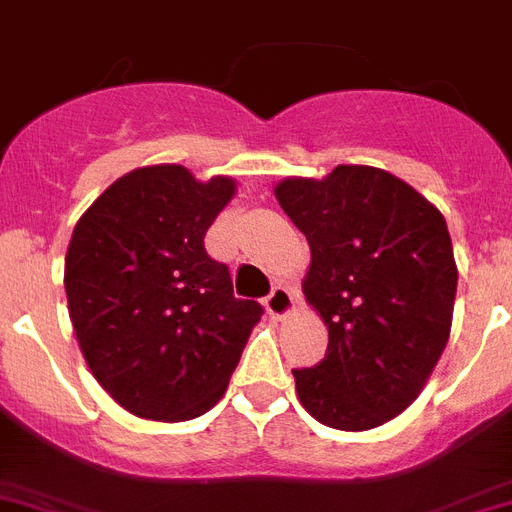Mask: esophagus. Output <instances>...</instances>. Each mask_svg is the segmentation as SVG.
<instances>
[{
  "instance_id": "34e87169",
  "label": "esophagus",
  "mask_w": 512,
  "mask_h": 512,
  "mask_svg": "<svg viewBox=\"0 0 512 512\" xmlns=\"http://www.w3.org/2000/svg\"><path fill=\"white\" fill-rule=\"evenodd\" d=\"M295 303H298V295L293 290H287L285 285H277L266 298V311H269L272 319H282L290 311H295Z\"/></svg>"
}]
</instances>
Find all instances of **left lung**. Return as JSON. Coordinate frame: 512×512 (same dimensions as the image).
Masks as SVG:
<instances>
[{
  "mask_svg": "<svg viewBox=\"0 0 512 512\" xmlns=\"http://www.w3.org/2000/svg\"><path fill=\"white\" fill-rule=\"evenodd\" d=\"M274 196L311 246L303 295L329 329L324 361L293 369L298 400L342 432L387 424L421 395L453 327L458 266L445 217L366 164L285 177Z\"/></svg>",
  "mask_w": 512,
  "mask_h": 512,
  "instance_id": "8db88e82",
  "label": "left lung"
}]
</instances>
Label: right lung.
<instances>
[{
    "label": "right lung",
    "instance_id": "add662e5",
    "mask_svg": "<svg viewBox=\"0 0 512 512\" xmlns=\"http://www.w3.org/2000/svg\"><path fill=\"white\" fill-rule=\"evenodd\" d=\"M235 180L180 164L114 180L78 219L65 293L80 353L133 416L188 421L222 400L261 306L232 295L204 235Z\"/></svg>",
    "mask_w": 512,
    "mask_h": 512
}]
</instances>
